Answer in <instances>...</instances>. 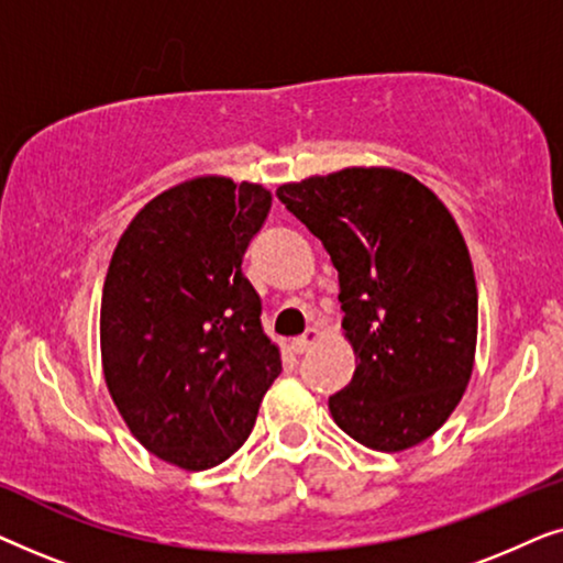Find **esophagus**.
Here are the masks:
<instances>
[{
    "instance_id": "esophagus-1",
    "label": "esophagus",
    "mask_w": 563,
    "mask_h": 563,
    "mask_svg": "<svg viewBox=\"0 0 563 563\" xmlns=\"http://www.w3.org/2000/svg\"><path fill=\"white\" fill-rule=\"evenodd\" d=\"M322 338V333L318 328H307V333L305 335H299V338H295V341H291V349H295L297 353H305V351H310L314 343H318Z\"/></svg>"
}]
</instances>
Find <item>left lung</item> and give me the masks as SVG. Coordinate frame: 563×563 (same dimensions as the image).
<instances>
[{"instance_id": "1", "label": "left lung", "mask_w": 563, "mask_h": 563, "mask_svg": "<svg viewBox=\"0 0 563 563\" xmlns=\"http://www.w3.org/2000/svg\"><path fill=\"white\" fill-rule=\"evenodd\" d=\"M276 197L338 268L356 356L351 384L328 399L338 428L384 453L428 441L472 379L479 320L472 256L449 207L389 166L289 181Z\"/></svg>"}]
</instances>
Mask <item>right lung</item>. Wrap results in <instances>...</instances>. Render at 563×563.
<instances>
[{"label": "right lung", "instance_id": "1", "mask_svg": "<svg viewBox=\"0 0 563 563\" xmlns=\"http://www.w3.org/2000/svg\"><path fill=\"white\" fill-rule=\"evenodd\" d=\"M272 210L264 184L195 176L153 197L114 245L102 289L104 382L137 441L205 472L245 443L282 374L241 272Z\"/></svg>", "mask_w": 563, "mask_h": 563}]
</instances>
